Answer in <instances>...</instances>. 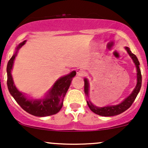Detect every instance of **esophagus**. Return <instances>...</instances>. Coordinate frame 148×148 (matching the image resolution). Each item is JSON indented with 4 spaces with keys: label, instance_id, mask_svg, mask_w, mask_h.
Masks as SVG:
<instances>
[{
    "label": "esophagus",
    "instance_id": "34e87169",
    "mask_svg": "<svg viewBox=\"0 0 148 148\" xmlns=\"http://www.w3.org/2000/svg\"><path fill=\"white\" fill-rule=\"evenodd\" d=\"M76 73H77V75L80 76V77H83L85 74V71L82 69H81V68H77V69H76Z\"/></svg>",
    "mask_w": 148,
    "mask_h": 148
}]
</instances>
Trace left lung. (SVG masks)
I'll list each match as a JSON object with an SVG mask.
<instances>
[{"label": "left lung", "instance_id": "obj_1", "mask_svg": "<svg viewBox=\"0 0 148 148\" xmlns=\"http://www.w3.org/2000/svg\"><path fill=\"white\" fill-rule=\"evenodd\" d=\"M125 49L127 51L128 54L130 55V56L131 57V58L133 59L136 66V69H137V84H136V86L131 95L128 97L125 98L121 103L117 104V105H111L104 106V107H97V106L92 104V103L90 101H87V105H88L90 110L99 116H113L118 115V114H120L123 112H125V110H127L132 105L134 100L136 99L140 90L141 85H142V75H141L140 69L139 68L140 63L138 61V59L137 57H136V56L132 53V52L128 47H125ZM84 81H85V87H84L85 93L87 95V97H89V82L86 78L84 79Z\"/></svg>", "mask_w": 148, "mask_h": 148}]
</instances>
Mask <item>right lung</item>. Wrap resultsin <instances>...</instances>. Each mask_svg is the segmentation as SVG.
Segmentation results:
<instances>
[{"mask_svg":"<svg viewBox=\"0 0 148 148\" xmlns=\"http://www.w3.org/2000/svg\"><path fill=\"white\" fill-rule=\"evenodd\" d=\"M26 40L20 43L16 48V52L9 60L7 65V85L10 95L22 108L27 113L36 116H47L57 114L62 108L64 97L71 85L75 71L60 77L49 90L45 97L42 99H29L15 87L12 80L11 71L17 51L25 44Z\"/></svg>","mask_w":148,"mask_h":148,"instance_id":"obj_1","label":"right lung"}]
</instances>
